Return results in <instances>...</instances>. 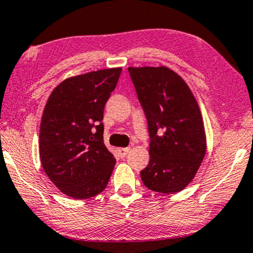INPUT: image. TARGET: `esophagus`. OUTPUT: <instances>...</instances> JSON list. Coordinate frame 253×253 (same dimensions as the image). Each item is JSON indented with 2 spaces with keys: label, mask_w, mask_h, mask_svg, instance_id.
Masks as SVG:
<instances>
[{
  "label": "esophagus",
  "mask_w": 253,
  "mask_h": 253,
  "mask_svg": "<svg viewBox=\"0 0 253 253\" xmlns=\"http://www.w3.org/2000/svg\"><path fill=\"white\" fill-rule=\"evenodd\" d=\"M129 150H130L129 147H126V148H119L118 149V154H119L120 158H125V156L128 154Z\"/></svg>",
  "instance_id": "obj_1"
}]
</instances>
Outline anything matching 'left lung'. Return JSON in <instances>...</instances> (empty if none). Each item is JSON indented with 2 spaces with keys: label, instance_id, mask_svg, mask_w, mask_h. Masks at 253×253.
<instances>
[{
  "label": "left lung",
  "instance_id": "left-lung-1",
  "mask_svg": "<svg viewBox=\"0 0 253 253\" xmlns=\"http://www.w3.org/2000/svg\"><path fill=\"white\" fill-rule=\"evenodd\" d=\"M145 112L149 164L140 171L143 184L162 194L184 189L202 164L206 132L196 99L177 73L168 68H128Z\"/></svg>",
  "mask_w": 253,
  "mask_h": 253
}]
</instances>
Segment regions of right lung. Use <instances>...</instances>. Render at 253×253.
Listing matches in <instances>:
<instances>
[{"label":"right lung","mask_w":253,"mask_h":253,"mask_svg":"<svg viewBox=\"0 0 253 253\" xmlns=\"http://www.w3.org/2000/svg\"><path fill=\"white\" fill-rule=\"evenodd\" d=\"M121 69L99 70L65 79L44 108L40 156L44 171L63 194L77 200L100 194L116 159L104 143V108Z\"/></svg>","instance_id":"1"}]
</instances>
